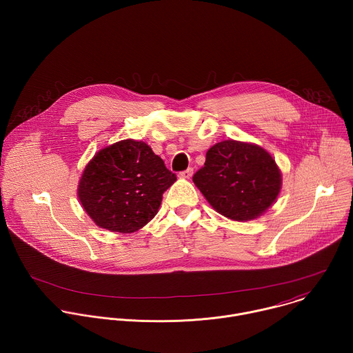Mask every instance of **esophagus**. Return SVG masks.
Here are the masks:
<instances>
[{
  "label": "esophagus",
  "instance_id": "esophagus-1",
  "mask_svg": "<svg viewBox=\"0 0 353 353\" xmlns=\"http://www.w3.org/2000/svg\"><path fill=\"white\" fill-rule=\"evenodd\" d=\"M192 172H194V170H192V168H188V169H187V170H184V172H181V173H180V174H179V176H180V177H181V179H190V177H191V176H192Z\"/></svg>",
  "mask_w": 353,
  "mask_h": 353
}]
</instances>
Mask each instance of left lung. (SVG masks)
Segmentation results:
<instances>
[{"mask_svg":"<svg viewBox=\"0 0 353 353\" xmlns=\"http://www.w3.org/2000/svg\"><path fill=\"white\" fill-rule=\"evenodd\" d=\"M192 181L218 214L247 222L261 216L275 203L282 174L260 145L226 139L208 149L204 168Z\"/></svg>","mask_w":353,"mask_h":353,"instance_id":"1","label":"left lung"}]
</instances>
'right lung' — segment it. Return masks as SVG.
Segmentation results:
<instances>
[{
  "label": "right lung",
  "instance_id": "1",
  "mask_svg": "<svg viewBox=\"0 0 353 353\" xmlns=\"http://www.w3.org/2000/svg\"><path fill=\"white\" fill-rule=\"evenodd\" d=\"M176 180L148 143L123 139L94 154L82 172L77 194L99 228L134 233L154 219L163 192Z\"/></svg>",
  "mask_w": 353,
  "mask_h": 353
}]
</instances>
